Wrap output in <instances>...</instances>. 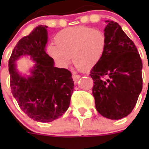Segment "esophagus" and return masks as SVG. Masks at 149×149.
<instances>
[{"label": "esophagus", "instance_id": "esophagus-1", "mask_svg": "<svg viewBox=\"0 0 149 149\" xmlns=\"http://www.w3.org/2000/svg\"><path fill=\"white\" fill-rule=\"evenodd\" d=\"M80 77H81V75H79V74H72V78H73L74 84H77V81H78Z\"/></svg>", "mask_w": 149, "mask_h": 149}]
</instances>
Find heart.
<instances>
[{
  "label": "heart",
  "mask_w": 149,
  "mask_h": 149,
  "mask_svg": "<svg viewBox=\"0 0 149 149\" xmlns=\"http://www.w3.org/2000/svg\"><path fill=\"white\" fill-rule=\"evenodd\" d=\"M54 42L55 45L48 46V51L60 68H66L72 56L76 68L89 70L99 63L106 47L104 33L86 26L60 30Z\"/></svg>",
  "instance_id": "1"
}]
</instances>
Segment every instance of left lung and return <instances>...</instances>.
I'll return each instance as SVG.
<instances>
[{"label":"left lung","mask_w":149,"mask_h":149,"mask_svg":"<svg viewBox=\"0 0 149 149\" xmlns=\"http://www.w3.org/2000/svg\"><path fill=\"white\" fill-rule=\"evenodd\" d=\"M106 47L89 76L97 111L107 119L131 113L143 89L142 62L134 42L117 22L106 21Z\"/></svg>","instance_id":"left-lung-1"}]
</instances>
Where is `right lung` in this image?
Returning <instances> with one entry per match:
<instances>
[{
  "mask_svg": "<svg viewBox=\"0 0 149 149\" xmlns=\"http://www.w3.org/2000/svg\"><path fill=\"white\" fill-rule=\"evenodd\" d=\"M47 27L38 26L22 38L9 60L13 95L27 116L40 122L63 116L70 104L74 86L70 71L54 66V60L46 54ZM22 55H30L37 63L28 78L21 76L15 69V60Z\"/></svg>",
  "mask_w": 149,
  "mask_h": 149,
  "instance_id": "right-lung-1",
  "label": "right lung"
}]
</instances>
